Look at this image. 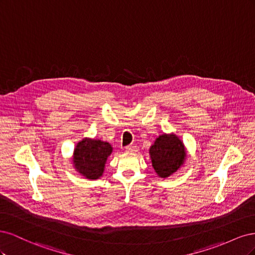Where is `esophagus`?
<instances>
[{"label":"esophagus","instance_id":"1","mask_svg":"<svg viewBox=\"0 0 255 255\" xmlns=\"http://www.w3.org/2000/svg\"><path fill=\"white\" fill-rule=\"evenodd\" d=\"M126 151L128 153H134V152L138 151V148L136 145H128V146H126Z\"/></svg>","mask_w":255,"mask_h":255}]
</instances>
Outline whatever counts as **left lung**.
Masks as SVG:
<instances>
[{
	"label": "left lung",
	"mask_w": 255,
	"mask_h": 255,
	"mask_svg": "<svg viewBox=\"0 0 255 255\" xmlns=\"http://www.w3.org/2000/svg\"><path fill=\"white\" fill-rule=\"evenodd\" d=\"M152 167L159 177L170 176L176 172L186 159V149L175 134L159 135L149 150Z\"/></svg>",
	"instance_id": "1"
}]
</instances>
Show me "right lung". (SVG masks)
<instances>
[{
	"mask_svg": "<svg viewBox=\"0 0 255 255\" xmlns=\"http://www.w3.org/2000/svg\"><path fill=\"white\" fill-rule=\"evenodd\" d=\"M113 152L111 143L92 138H84L73 151L75 170L88 180H98L103 175L106 160Z\"/></svg>",
	"mask_w": 255,
	"mask_h": 255,
	"instance_id": "right-lung-1",
	"label": "right lung"
}]
</instances>
